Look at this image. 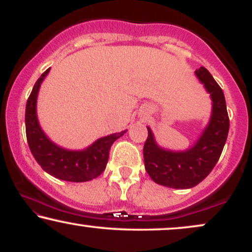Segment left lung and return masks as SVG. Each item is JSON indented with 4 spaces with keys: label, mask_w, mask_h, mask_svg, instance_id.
<instances>
[{
    "label": "left lung",
    "mask_w": 252,
    "mask_h": 252,
    "mask_svg": "<svg viewBox=\"0 0 252 252\" xmlns=\"http://www.w3.org/2000/svg\"><path fill=\"white\" fill-rule=\"evenodd\" d=\"M195 76L212 99L210 122L198 141L182 152L164 149L158 146L152 129L147 126L148 137L143 147L146 170L153 181L170 189H192L210 174L220 158L230 128L220 86L205 67L198 68Z\"/></svg>",
    "instance_id": "left-lung-1"
}]
</instances>
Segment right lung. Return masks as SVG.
<instances>
[{
    "mask_svg": "<svg viewBox=\"0 0 252 252\" xmlns=\"http://www.w3.org/2000/svg\"><path fill=\"white\" fill-rule=\"evenodd\" d=\"M50 70H46L36 80L26 105V135L32 154L46 173L60 180L85 182L96 179L105 169L112 143L126 130L98 138L83 150L65 149L52 142L40 126L36 115L37 94Z\"/></svg>",
    "mask_w": 252,
    "mask_h": 252,
    "instance_id": "1",
    "label": "right lung"
}]
</instances>
